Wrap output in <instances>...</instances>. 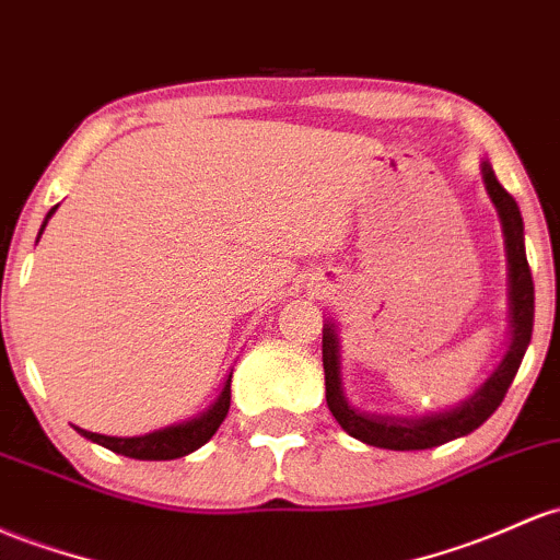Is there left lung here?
<instances>
[{"label": "left lung", "instance_id": "obj_1", "mask_svg": "<svg viewBox=\"0 0 560 560\" xmlns=\"http://www.w3.org/2000/svg\"><path fill=\"white\" fill-rule=\"evenodd\" d=\"M481 175L487 194L500 214L502 236H505V257H508V311H510V342L500 364L478 385L470 396L454 404L450 409L428 411L417 417L398 415H377V411H361L346 398L340 377V335H337L335 322L324 324L322 337V359H324V380H327V407L340 428L348 435L359 439L361 444L377 446V450L393 452H415L433 450V446L446 444V441L463 439L481 428L483 422L494 415L502 398L524 361L526 348L532 342L534 327V281L529 262H526L524 247V220L515 205L513 196L497 180L494 170L489 162H481Z\"/></svg>", "mask_w": 560, "mask_h": 560}]
</instances>
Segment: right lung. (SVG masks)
<instances>
[{
	"label": "right lung",
	"mask_w": 560,
	"mask_h": 560,
	"mask_svg": "<svg viewBox=\"0 0 560 560\" xmlns=\"http://www.w3.org/2000/svg\"><path fill=\"white\" fill-rule=\"evenodd\" d=\"M55 210H58V207H52V210L47 212L45 223H42V231H45L47 220L52 218ZM42 231H39V236H42ZM231 374H233V370L229 372V377H225V383H223V390L218 393V398H214L210 407H207L205 411H199L196 417H188V420L175 422V425L151 430V433H145V435H130V439H119V435L90 433V430H84V428H77V430H79V435H84V439L92 441V444H101L110 452L125 454V457H132V459H177V457H186V454L196 452L199 446H205L207 441H210L212 435L218 433L220 422L225 420V415H229Z\"/></svg>",
	"instance_id": "right-lung-1"
}]
</instances>
